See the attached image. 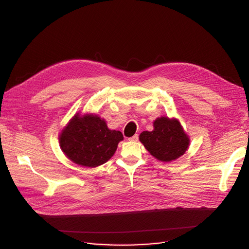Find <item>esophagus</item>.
Wrapping results in <instances>:
<instances>
[{
  "mask_svg": "<svg viewBox=\"0 0 249 249\" xmlns=\"http://www.w3.org/2000/svg\"><path fill=\"white\" fill-rule=\"evenodd\" d=\"M129 141H131V142H137L138 140H139V136L136 134V135H134L133 137H131V138H129L128 139Z\"/></svg>",
  "mask_w": 249,
  "mask_h": 249,
  "instance_id": "obj_1",
  "label": "esophagus"
}]
</instances>
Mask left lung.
Returning <instances> with one entry per match:
<instances>
[{"label": "left lung", "mask_w": 249, "mask_h": 249, "mask_svg": "<svg viewBox=\"0 0 249 249\" xmlns=\"http://www.w3.org/2000/svg\"><path fill=\"white\" fill-rule=\"evenodd\" d=\"M139 139L154 158L164 162L184 155L190 142L180 122L168 117L157 118L154 130L142 132Z\"/></svg>", "instance_id": "8db88e82"}]
</instances>
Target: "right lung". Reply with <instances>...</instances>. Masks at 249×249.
Masks as SVG:
<instances>
[{
    "label": "right lung",
    "instance_id": "right-lung-1",
    "mask_svg": "<svg viewBox=\"0 0 249 249\" xmlns=\"http://www.w3.org/2000/svg\"><path fill=\"white\" fill-rule=\"evenodd\" d=\"M123 140L120 131L109 130L104 119L97 115L77 113L59 136L62 151L77 164L96 167L105 163Z\"/></svg>",
    "mask_w": 249,
    "mask_h": 249
}]
</instances>
